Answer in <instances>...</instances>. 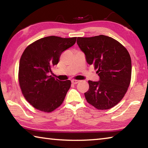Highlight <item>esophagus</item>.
<instances>
[{"instance_id":"esophagus-1","label":"esophagus","mask_w":148,"mask_h":148,"mask_svg":"<svg viewBox=\"0 0 148 148\" xmlns=\"http://www.w3.org/2000/svg\"><path fill=\"white\" fill-rule=\"evenodd\" d=\"M79 81V80H72V83L73 84H77V83H78Z\"/></svg>"}]
</instances>
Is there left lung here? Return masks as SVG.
Returning a JSON list of instances; mask_svg holds the SVG:
<instances>
[{
  "label": "left lung",
  "instance_id": "1",
  "mask_svg": "<svg viewBox=\"0 0 148 148\" xmlns=\"http://www.w3.org/2000/svg\"><path fill=\"white\" fill-rule=\"evenodd\" d=\"M77 44L89 64L97 69L99 80H89L85 92L88 103L99 110L116 106L123 98L131 77V59L125 47L111 37H77Z\"/></svg>",
  "mask_w": 148,
  "mask_h": 148
}]
</instances>
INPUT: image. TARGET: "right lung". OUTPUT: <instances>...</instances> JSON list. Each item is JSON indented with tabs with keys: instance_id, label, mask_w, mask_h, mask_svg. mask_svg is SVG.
<instances>
[{
	"instance_id": "obj_1",
	"label": "right lung",
	"mask_w": 148,
	"mask_h": 148,
	"mask_svg": "<svg viewBox=\"0 0 148 148\" xmlns=\"http://www.w3.org/2000/svg\"><path fill=\"white\" fill-rule=\"evenodd\" d=\"M76 37H44L26 47L19 65V82L22 93L32 106L51 112L61 105L71 87L70 80L60 81L49 74L58 64L64 50L76 43Z\"/></svg>"
}]
</instances>
